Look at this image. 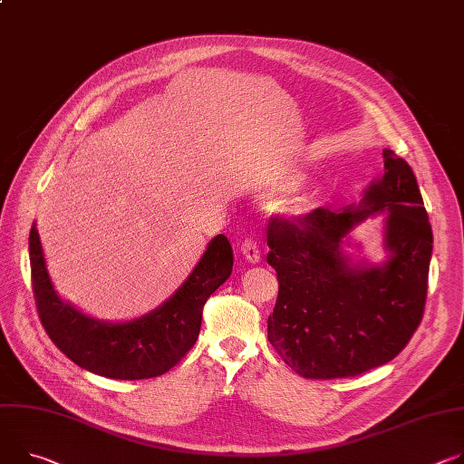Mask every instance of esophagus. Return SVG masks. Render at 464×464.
<instances>
[{"mask_svg": "<svg viewBox=\"0 0 464 464\" xmlns=\"http://www.w3.org/2000/svg\"><path fill=\"white\" fill-rule=\"evenodd\" d=\"M240 254L247 263H259L261 261V249L254 238H247L240 244Z\"/></svg>", "mask_w": 464, "mask_h": 464, "instance_id": "34e87169", "label": "esophagus"}]
</instances>
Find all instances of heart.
<instances>
[{
    "mask_svg": "<svg viewBox=\"0 0 464 464\" xmlns=\"http://www.w3.org/2000/svg\"><path fill=\"white\" fill-rule=\"evenodd\" d=\"M294 183H296V179L290 178V176H285V174H266L261 179V185L266 187V188H288ZM290 210H292V215H302L304 213V207L302 205H294Z\"/></svg>",
    "mask_w": 464,
    "mask_h": 464,
    "instance_id": "b5f03b06",
    "label": "heart"
}]
</instances>
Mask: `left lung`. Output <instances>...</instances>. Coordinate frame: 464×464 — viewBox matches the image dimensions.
<instances>
[{
    "label": "left lung",
    "instance_id": "8db88e82",
    "mask_svg": "<svg viewBox=\"0 0 464 464\" xmlns=\"http://www.w3.org/2000/svg\"><path fill=\"white\" fill-rule=\"evenodd\" d=\"M383 160L359 203L270 226L266 261L279 294L268 341L307 379L352 377L392 361L422 320L431 224L411 166L392 150H383ZM383 209L390 256L382 266H355L343 254L345 237Z\"/></svg>",
    "mask_w": 464,
    "mask_h": 464
}]
</instances>
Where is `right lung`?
Wrapping results in <instances>:
<instances>
[{"mask_svg": "<svg viewBox=\"0 0 464 464\" xmlns=\"http://www.w3.org/2000/svg\"><path fill=\"white\" fill-rule=\"evenodd\" d=\"M29 259L38 318L53 344L77 366L125 382L162 375L187 355L198 341L205 302L233 270L231 244L217 235L172 298L140 318L112 324L57 296L36 224L29 233Z\"/></svg>", "mask_w": 464, "mask_h": 464, "instance_id": "right-lung-1", "label": "right lung"}]
</instances>
